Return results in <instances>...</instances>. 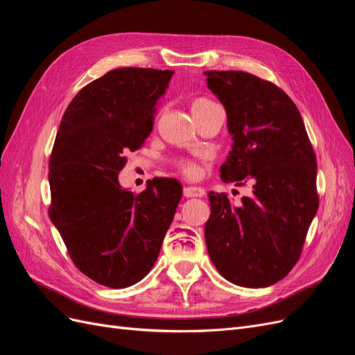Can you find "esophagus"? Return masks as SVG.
I'll return each instance as SVG.
<instances>
[{
  "mask_svg": "<svg viewBox=\"0 0 355 355\" xmlns=\"http://www.w3.org/2000/svg\"><path fill=\"white\" fill-rule=\"evenodd\" d=\"M184 196L187 198H194V197H204L206 196V189L198 188V187H187L184 189Z\"/></svg>",
  "mask_w": 355,
  "mask_h": 355,
  "instance_id": "obj_1",
  "label": "esophagus"
}]
</instances>
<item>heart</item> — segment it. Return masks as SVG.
Listing matches in <instances>:
<instances>
[{"instance_id":"1","label":"heart","mask_w":355,"mask_h":355,"mask_svg":"<svg viewBox=\"0 0 355 355\" xmlns=\"http://www.w3.org/2000/svg\"><path fill=\"white\" fill-rule=\"evenodd\" d=\"M218 105L214 103L211 99L209 98H197L191 102V112L192 115H197L202 111H206L209 108H211V106ZM209 161V157L204 155L201 157L200 159H188V158H182V159H178L176 163V167L179 168V171L182 175H185L187 178L189 179H197L201 176L202 173V167L204 164H206Z\"/></svg>"}]
</instances>
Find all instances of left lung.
Here are the masks:
<instances>
[{
    "label": "left lung",
    "instance_id": "left-lung-1",
    "mask_svg": "<svg viewBox=\"0 0 355 355\" xmlns=\"http://www.w3.org/2000/svg\"><path fill=\"white\" fill-rule=\"evenodd\" d=\"M209 89L227 110L232 151L225 184L253 185L239 206L210 192L204 227L207 252L228 282L268 287L302 254L318 210L317 157L293 101L271 81L243 71H207Z\"/></svg>",
    "mask_w": 355,
    "mask_h": 355
}]
</instances>
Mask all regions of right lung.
<instances>
[{
  "instance_id": "1",
  "label": "right lung",
  "mask_w": 355,
  "mask_h": 355,
  "mask_svg": "<svg viewBox=\"0 0 355 355\" xmlns=\"http://www.w3.org/2000/svg\"><path fill=\"white\" fill-rule=\"evenodd\" d=\"M173 71L118 68L89 83L62 116L49 161V216L69 257L93 282L124 288L154 266L182 198L176 179L139 194L118 184L127 153L151 135Z\"/></svg>"
}]
</instances>
